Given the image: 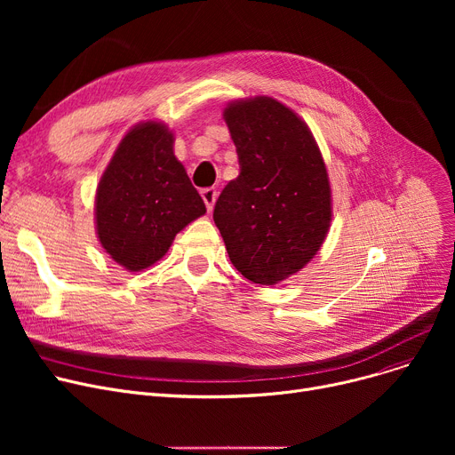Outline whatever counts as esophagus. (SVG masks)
Wrapping results in <instances>:
<instances>
[{"mask_svg":"<svg viewBox=\"0 0 455 455\" xmlns=\"http://www.w3.org/2000/svg\"><path fill=\"white\" fill-rule=\"evenodd\" d=\"M201 196H203V201H204V204H206V208L210 212L213 208L215 199H218V189H215V188H204V189H201Z\"/></svg>","mask_w":455,"mask_h":455,"instance_id":"esophagus-1","label":"esophagus"}]
</instances>
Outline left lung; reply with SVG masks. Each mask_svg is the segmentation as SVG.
I'll return each instance as SVG.
<instances>
[{"instance_id":"8db88e82","label":"left lung","mask_w":455,"mask_h":455,"mask_svg":"<svg viewBox=\"0 0 455 455\" xmlns=\"http://www.w3.org/2000/svg\"><path fill=\"white\" fill-rule=\"evenodd\" d=\"M225 119L240 175L215 201L213 221L234 267L275 285L324 242L331 220L326 165L307 125L273 98L230 103Z\"/></svg>"}]
</instances>
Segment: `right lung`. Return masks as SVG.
<instances>
[{
  "instance_id": "obj_1",
  "label": "right lung",
  "mask_w": 455,
  "mask_h": 455,
  "mask_svg": "<svg viewBox=\"0 0 455 455\" xmlns=\"http://www.w3.org/2000/svg\"><path fill=\"white\" fill-rule=\"evenodd\" d=\"M204 212L165 125L148 122L129 131L95 196L98 235L110 258L129 271L146 269Z\"/></svg>"
}]
</instances>
